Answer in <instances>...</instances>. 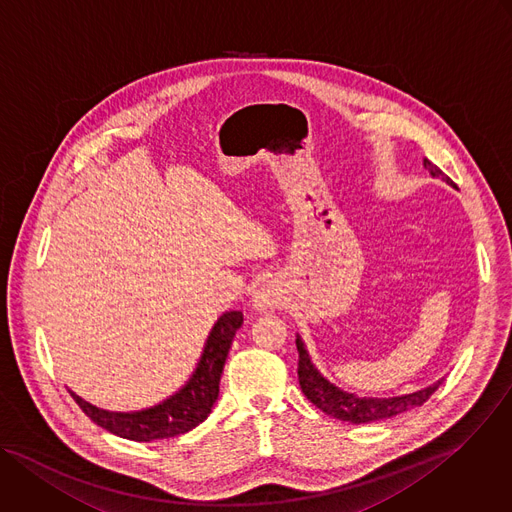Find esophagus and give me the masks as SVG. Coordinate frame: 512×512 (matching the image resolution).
<instances>
[{
    "instance_id": "1",
    "label": "esophagus",
    "mask_w": 512,
    "mask_h": 512,
    "mask_svg": "<svg viewBox=\"0 0 512 512\" xmlns=\"http://www.w3.org/2000/svg\"><path fill=\"white\" fill-rule=\"evenodd\" d=\"M280 302H282V290L274 282H266L264 286H260V290L254 296V306H256L258 311L276 309Z\"/></svg>"
}]
</instances>
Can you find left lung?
<instances>
[{
	"label": "left lung",
	"instance_id": "obj_1",
	"mask_svg": "<svg viewBox=\"0 0 512 512\" xmlns=\"http://www.w3.org/2000/svg\"><path fill=\"white\" fill-rule=\"evenodd\" d=\"M424 167L434 175V177H442L448 183H452V179L448 175H444V171L434 165L430 159H424ZM296 349H298V383L300 389L304 393V397L309 399L313 405H317L321 412H325L327 416H333L337 420L343 422H351V424H371L377 420H389L397 414H403L412 407H418L422 403H426L430 399V395L442 385L444 379H440L438 383L422 389V391H414L407 395H399V397H355L353 393L341 391L339 387H335L333 383H329L311 363L309 355L304 351L302 341L296 337Z\"/></svg>",
	"mask_w": 512,
	"mask_h": 512
}]
</instances>
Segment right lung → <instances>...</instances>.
<instances>
[{"label":"right lung","mask_w":512,"mask_h":512,"mask_svg":"<svg viewBox=\"0 0 512 512\" xmlns=\"http://www.w3.org/2000/svg\"><path fill=\"white\" fill-rule=\"evenodd\" d=\"M240 311H230L214 325L201 361L187 385L151 410L135 414H111L98 410L70 391L80 410L100 428L135 442H153L185 434L199 426L212 412L220 393V377L236 331L242 327Z\"/></svg>","instance_id":"1"}]
</instances>
